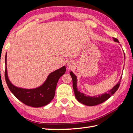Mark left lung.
Listing matches in <instances>:
<instances>
[{
	"mask_svg": "<svg viewBox=\"0 0 133 133\" xmlns=\"http://www.w3.org/2000/svg\"><path fill=\"white\" fill-rule=\"evenodd\" d=\"M113 39L115 42L119 43V41H118L117 38H113ZM70 75H71L72 79L73 89H74L75 96L76 98H77V99L78 100V102H79L81 103L84 104V105L89 106H95L97 105V104H101L108 99L109 98H110V97L113 95L114 93L117 91L118 88H119L121 79H122V77H121L120 80L117 83L116 85L112 87V89L109 90V91H108L107 92H105L104 94H103L102 95H98V96H96V97L95 96L90 97V96L89 95L86 96V94H83V93H81L80 91H78L77 89V76H76L72 71L70 72Z\"/></svg>",
	"mask_w": 133,
	"mask_h": 133,
	"instance_id": "8db88e82",
	"label": "left lung"
}]
</instances>
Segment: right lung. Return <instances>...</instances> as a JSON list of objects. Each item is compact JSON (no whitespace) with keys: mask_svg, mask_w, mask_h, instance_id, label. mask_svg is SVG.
Returning <instances> with one entry per match:
<instances>
[{"mask_svg":"<svg viewBox=\"0 0 133 133\" xmlns=\"http://www.w3.org/2000/svg\"><path fill=\"white\" fill-rule=\"evenodd\" d=\"M5 79L11 92L22 103L33 107H40L49 104L54 97L56 84L59 78L66 72L65 66L49 75L44 83L37 88L26 89L16 87L11 83L8 77L7 53L5 57Z\"/></svg>","mask_w":133,"mask_h":133,"instance_id":"obj_1","label":"right lung"}]
</instances>
